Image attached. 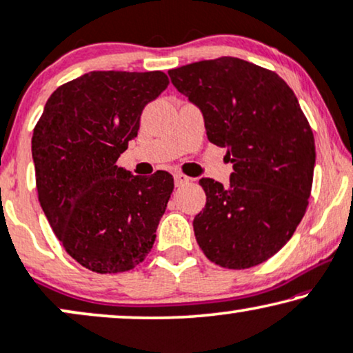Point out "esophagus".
I'll list each match as a JSON object with an SVG mask.
<instances>
[{"label": "esophagus", "mask_w": 353, "mask_h": 353, "mask_svg": "<svg viewBox=\"0 0 353 353\" xmlns=\"http://www.w3.org/2000/svg\"><path fill=\"white\" fill-rule=\"evenodd\" d=\"M189 181L190 179L185 176V174H181V172L174 174V184H176V187H182V185L189 184Z\"/></svg>", "instance_id": "34e87169"}]
</instances>
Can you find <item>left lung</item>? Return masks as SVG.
Here are the masks:
<instances>
[{"label": "left lung", "mask_w": 353, "mask_h": 353, "mask_svg": "<svg viewBox=\"0 0 353 353\" xmlns=\"http://www.w3.org/2000/svg\"><path fill=\"white\" fill-rule=\"evenodd\" d=\"M168 74L234 168L228 187L200 179L206 205L194 219L196 242L223 268L260 265L289 242L312 194L314 139L297 97L276 72L231 56Z\"/></svg>", "instance_id": "1"}]
</instances>
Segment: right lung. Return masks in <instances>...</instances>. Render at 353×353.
Listing matches in <instances>:
<instances>
[{"instance_id":"right-lung-1","label":"right lung","mask_w":353,"mask_h":353,"mask_svg":"<svg viewBox=\"0 0 353 353\" xmlns=\"http://www.w3.org/2000/svg\"><path fill=\"white\" fill-rule=\"evenodd\" d=\"M169 85L161 70H93L56 88L32 137L39 201L64 250L114 274L142 263L157 239L172 176H132L116 161L143 108Z\"/></svg>"}]
</instances>
